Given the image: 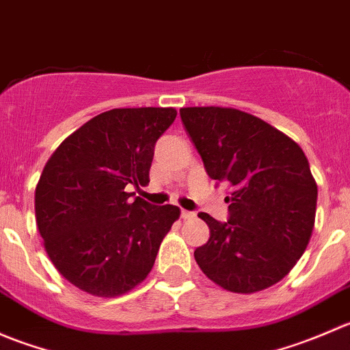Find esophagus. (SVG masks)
<instances>
[{
    "label": "esophagus",
    "instance_id": "esophagus-1",
    "mask_svg": "<svg viewBox=\"0 0 350 350\" xmlns=\"http://www.w3.org/2000/svg\"><path fill=\"white\" fill-rule=\"evenodd\" d=\"M181 217L185 218V220H191V218L196 217L195 211H188V210H181Z\"/></svg>",
    "mask_w": 350,
    "mask_h": 350
}]
</instances>
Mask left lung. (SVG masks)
I'll return each instance as SVG.
<instances>
[{
    "label": "left lung",
    "mask_w": 350,
    "mask_h": 350,
    "mask_svg": "<svg viewBox=\"0 0 350 350\" xmlns=\"http://www.w3.org/2000/svg\"><path fill=\"white\" fill-rule=\"evenodd\" d=\"M208 176L232 186L228 220L198 213L210 239L195 250L200 269L232 293L280 283L315 227L317 183L301 147L264 120L235 108H181Z\"/></svg>",
    "instance_id": "obj_1"
}]
</instances>
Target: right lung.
<instances>
[{"label":"right lung","mask_w":350,"mask_h":350,"mask_svg":"<svg viewBox=\"0 0 350 350\" xmlns=\"http://www.w3.org/2000/svg\"><path fill=\"white\" fill-rule=\"evenodd\" d=\"M174 108H115L94 116L55 149L35 188V217L55 269L76 288L115 298L142 283L179 218L126 193L149 183L154 147Z\"/></svg>","instance_id":"right-lung-1"}]
</instances>
